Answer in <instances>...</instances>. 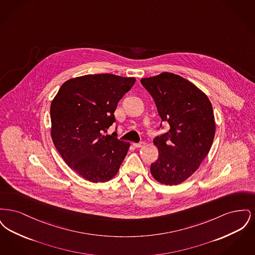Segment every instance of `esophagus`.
Masks as SVG:
<instances>
[{
  "instance_id": "1",
  "label": "esophagus",
  "mask_w": 255,
  "mask_h": 255,
  "mask_svg": "<svg viewBox=\"0 0 255 255\" xmlns=\"http://www.w3.org/2000/svg\"><path fill=\"white\" fill-rule=\"evenodd\" d=\"M133 145L134 146L135 148H139V147L144 145V142H143V141H141V142H138V143H133Z\"/></svg>"
}]
</instances>
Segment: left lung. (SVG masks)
<instances>
[{"instance_id": "left-lung-1", "label": "left lung", "mask_w": 255, "mask_h": 255, "mask_svg": "<svg viewBox=\"0 0 255 255\" xmlns=\"http://www.w3.org/2000/svg\"><path fill=\"white\" fill-rule=\"evenodd\" d=\"M140 82L153 97L161 121L170 126L168 132L154 138L158 158L151 164V174L160 183L179 184L199 168L212 145V105L199 88L174 73H160Z\"/></svg>"}]
</instances>
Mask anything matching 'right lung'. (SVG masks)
Instances as JSON below:
<instances>
[{"label": "right lung", "mask_w": 255, "mask_h": 255, "mask_svg": "<svg viewBox=\"0 0 255 255\" xmlns=\"http://www.w3.org/2000/svg\"><path fill=\"white\" fill-rule=\"evenodd\" d=\"M134 82L133 77L87 74L66 81L51 102L54 146L65 162L89 182L114 178L128 152L129 142L104 133L116 122L118 103Z\"/></svg>", "instance_id": "1"}]
</instances>
